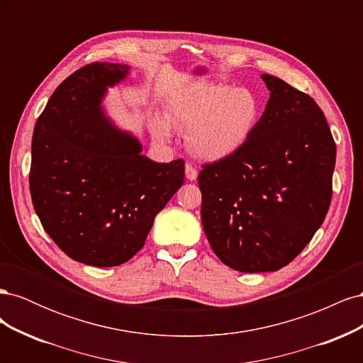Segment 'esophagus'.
<instances>
[{"label":"esophagus","instance_id":"1","mask_svg":"<svg viewBox=\"0 0 363 363\" xmlns=\"http://www.w3.org/2000/svg\"><path fill=\"white\" fill-rule=\"evenodd\" d=\"M184 171H186V179L191 180V182H194L196 179V175H199V172H196V169L192 167L191 163H186Z\"/></svg>","mask_w":363,"mask_h":363}]
</instances>
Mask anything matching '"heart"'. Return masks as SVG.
Returning a JSON list of instances; mask_svg holds the SVG:
<instances>
[{"mask_svg": "<svg viewBox=\"0 0 363 363\" xmlns=\"http://www.w3.org/2000/svg\"><path fill=\"white\" fill-rule=\"evenodd\" d=\"M262 116L259 95L248 87H232L201 82L180 92L169 104L168 121L189 133V148L204 160H223L233 156L255 133ZM168 121L157 116L152 133L168 139Z\"/></svg>", "mask_w": 363, "mask_h": 363, "instance_id": "1", "label": "heart"}]
</instances>
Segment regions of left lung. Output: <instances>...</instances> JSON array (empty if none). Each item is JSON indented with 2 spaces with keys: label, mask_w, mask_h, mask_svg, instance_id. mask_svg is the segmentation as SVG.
I'll use <instances>...</instances> for the list:
<instances>
[{
  "label": "left lung",
  "mask_w": 363,
  "mask_h": 363,
  "mask_svg": "<svg viewBox=\"0 0 363 363\" xmlns=\"http://www.w3.org/2000/svg\"><path fill=\"white\" fill-rule=\"evenodd\" d=\"M262 80L269 100L255 133L199 174L208 244L240 272L286 267L321 227L333 192L336 145L320 106L279 77Z\"/></svg>",
  "instance_id": "1"
}]
</instances>
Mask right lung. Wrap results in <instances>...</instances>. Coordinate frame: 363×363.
<instances>
[{
    "label": "right lung",
    "mask_w": 363,
    "mask_h": 363,
    "mask_svg": "<svg viewBox=\"0 0 363 363\" xmlns=\"http://www.w3.org/2000/svg\"><path fill=\"white\" fill-rule=\"evenodd\" d=\"M127 65L91 63L51 95L31 140L30 194L42 227L71 259L118 267L144 247L156 215L180 189L184 160L156 163L104 116L108 86Z\"/></svg>",
    "instance_id": "1"
}]
</instances>
